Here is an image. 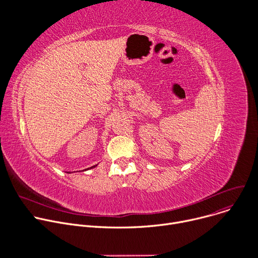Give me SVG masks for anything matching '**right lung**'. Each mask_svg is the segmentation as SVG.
Returning <instances> with one entry per match:
<instances>
[{
  "instance_id": "add662e5",
  "label": "right lung",
  "mask_w": 258,
  "mask_h": 258,
  "mask_svg": "<svg viewBox=\"0 0 258 258\" xmlns=\"http://www.w3.org/2000/svg\"><path fill=\"white\" fill-rule=\"evenodd\" d=\"M97 165H94V166H92V167H90V168H94V167H96ZM90 168H87V169H85V170H88V169H90Z\"/></svg>"
}]
</instances>
